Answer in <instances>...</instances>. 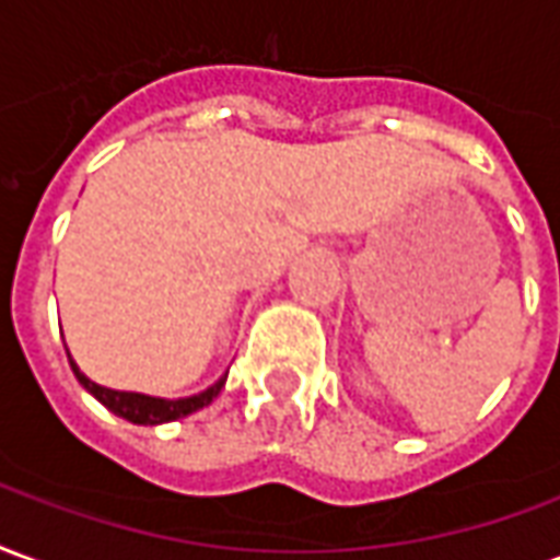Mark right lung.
<instances>
[{
    "label": "right lung",
    "mask_w": 560,
    "mask_h": 560,
    "mask_svg": "<svg viewBox=\"0 0 560 560\" xmlns=\"http://www.w3.org/2000/svg\"><path fill=\"white\" fill-rule=\"evenodd\" d=\"M71 370L77 375V382L97 399V402H104L113 415L118 418L130 420V423H142V427H154V423H170V420L185 418V415H194V411L206 409L211 399L218 397L223 385H226V378H220L214 385L202 390V394H196V397L187 399H158V397H145V394H128V390H109V387H101L95 382H89L77 364L71 361Z\"/></svg>",
    "instance_id": "obj_1"
}]
</instances>
